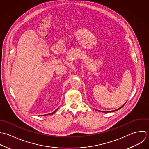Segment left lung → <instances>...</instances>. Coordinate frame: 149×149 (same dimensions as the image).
I'll return each mask as SVG.
<instances>
[{"instance_id": "obj_1", "label": "left lung", "mask_w": 149, "mask_h": 149, "mask_svg": "<svg viewBox=\"0 0 149 149\" xmlns=\"http://www.w3.org/2000/svg\"><path fill=\"white\" fill-rule=\"evenodd\" d=\"M125 104H124L123 105H122V106H121V107L120 108H118V109H116V110H115V111H109V112H115V111H118V110H119V109H120V108H122V107H123V106H124V105H125ZM100 111V112H101L100 111Z\"/></svg>"}]
</instances>
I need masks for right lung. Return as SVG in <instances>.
<instances>
[{"label":"right lung","instance_id":"1","mask_svg":"<svg viewBox=\"0 0 149 149\" xmlns=\"http://www.w3.org/2000/svg\"><path fill=\"white\" fill-rule=\"evenodd\" d=\"M56 110H57V109H56ZM56 111H54V112H53V113H50V115H52V114H54V113H55V112H56Z\"/></svg>","mask_w":149,"mask_h":149}]
</instances>
